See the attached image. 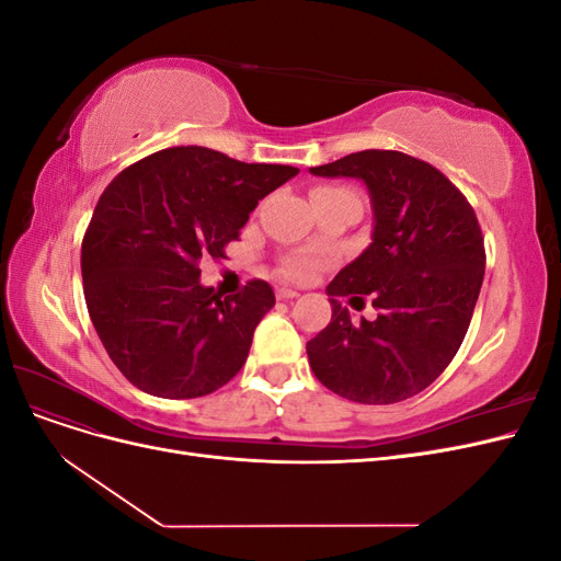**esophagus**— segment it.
I'll return each instance as SVG.
<instances>
[{
  "mask_svg": "<svg viewBox=\"0 0 561 561\" xmlns=\"http://www.w3.org/2000/svg\"><path fill=\"white\" fill-rule=\"evenodd\" d=\"M276 295H278V299H295V297H299V293L293 290V287H278Z\"/></svg>",
  "mask_w": 561,
  "mask_h": 561,
  "instance_id": "esophagus-1",
  "label": "esophagus"
}]
</instances>
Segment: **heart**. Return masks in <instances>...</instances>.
Returning <instances> with one entry per match:
<instances>
[{"mask_svg":"<svg viewBox=\"0 0 561 561\" xmlns=\"http://www.w3.org/2000/svg\"><path fill=\"white\" fill-rule=\"evenodd\" d=\"M320 192H344V190H330V186H322V190H316L313 194H320ZM325 254L320 252H299V254H293V257H287L285 264H283V274L287 278H295V280H309L313 278L318 271L325 266Z\"/></svg>","mask_w":561,"mask_h":561,"instance_id":"obj_1","label":"heart"}]
</instances>
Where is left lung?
Returning a JSON list of instances; mask_svg holds the SVG:
<instances>
[{"label": "left lung", "mask_w": 561, "mask_h": 561, "mask_svg": "<svg viewBox=\"0 0 561 561\" xmlns=\"http://www.w3.org/2000/svg\"><path fill=\"white\" fill-rule=\"evenodd\" d=\"M309 171L367 186L371 243L328 285L330 325L307 344L316 379L363 404L428 388L468 332L484 278V239L466 196L426 161L365 149ZM373 295L380 316L353 323L337 301Z\"/></svg>", "instance_id": "obj_1"}]
</instances>
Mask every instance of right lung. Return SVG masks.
I'll use <instances>...</instances> for the list:
<instances>
[{
    "mask_svg": "<svg viewBox=\"0 0 561 561\" xmlns=\"http://www.w3.org/2000/svg\"><path fill=\"white\" fill-rule=\"evenodd\" d=\"M299 168L243 163L208 147L157 151L118 173L81 243L83 297L118 371L149 396H208L239 375L276 297L250 280L231 297L201 285L257 203Z\"/></svg>",
    "mask_w": 561,
    "mask_h": 561,
    "instance_id": "1",
    "label": "right lung"
}]
</instances>
